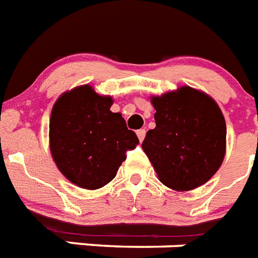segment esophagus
I'll return each mask as SVG.
<instances>
[{
    "mask_svg": "<svg viewBox=\"0 0 258 258\" xmlns=\"http://www.w3.org/2000/svg\"><path fill=\"white\" fill-rule=\"evenodd\" d=\"M137 135H138V138H139V141L142 142L143 139H145V135H146V131H145V130H143V128L138 130Z\"/></svg>",
    "mask_w": 258,
    "mask_h": 258,
    "instance_id": "34e87169",
    "label": "esophagus"
}]
</instances>
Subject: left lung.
<instances>
[{
	"mask_svg": "<svg viewBox=\"0 0 258 258\" xmlns=\"http://www.w3.org/2000/svg\"><path fill=\"white\" fill-rule=\"evenodd\" d=\"M155 128L143 151L162 184L178 192L203 185L221 168L226 121L215 100L190 86L151 97Z\"/></svg>",
	"mask_w": 258,
	"mask_h": 258,
	"instance_id": "8db88e82",
	"label": "left lung"
}]
</instances>
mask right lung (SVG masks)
I'll return each mask as SVG.
<instances>
[{"mask_svg":"<svg viewBox=\"0 0 258 258\" xmlns=\"http://www.w3.org/2000/svg\"><path fill=\"white\" fill-rule=\"evenodd\" d=\"M111 96L90 85L77 86L55 101L50 116L52 160L69 181L84 189H98L115 178L139 143L120 113L111 111Z\"/></svg>","mask_w":258,"mask_h":258,"instance_id":"right-lung-1","label":"right lung"}]
</instances>
